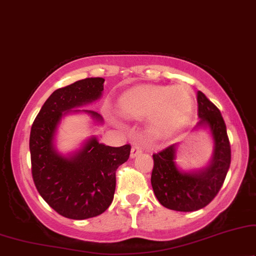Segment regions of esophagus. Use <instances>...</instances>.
I'll use <instances>...</instances> for the list:
<instances>
[{
    "label": "esophagus",
    "mask_w": 256,
    "mask_h": 256,
    "mask_svg": "<svg viewBox=\"0 0 256 256\" xmlns=\"http://www.w3.org/2000/svg\"><path fill=\"white\" fill-rule=\"evenodd\" d=\"M139 153H142V148H139L138 145H134L131 148V158H134V156H137Z\"/></svg>",
    "instance_id": "34e87169"
}]
</instances>
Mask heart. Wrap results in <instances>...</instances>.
Wrapping results in <instances>:
<instances>
[{
    "label": "heart",
    "instance_id": "obj_1",
    "mask_svg": "<svg viewBox=\"0 0 256 256\" xmlns=\"http://www.w3.org/2000/svg\"><path fill=\"white\" fill-rule=\"evenodd\" d=\"M193 94L184 85L174 86H137L124 92L118 100L125 117H148L152 131L168 134L178 130L188 120L193 111Z\"/></svg>",
    "mask_w": 256,
    "mask_h": 256
}]
</instances>
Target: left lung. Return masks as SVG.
Wrapping results in <instances>:
<instances>
[{
	"label": "left lung",
	"mask_w": 256,
	"mask_h": 256,
	"mask_svg": "<svg viewBox=\"0 0 256 256\" xmlns=\"http://www.w3.org/2000/svg\"><path fill=\"white\" fill-rule=\"evenodd\" d=\"M196 128H207L212 136V160L200 171H182L176 162V144L153 154L151 184L158 202L168 210L193 212L208 205L222 186L230 165V145L219 108L198 91Z\"/></svg>",
	"instance_id": "obj_1"
}]
</instances>
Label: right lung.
<instances>
[{
  "label": "right lung",
  "mask_w": 256,
  "mask_h": 256,
  "mask_svg": "<svg viewBox=\"0 0 256 256\" xmlns=\"http://www.w3.org/2000/svg\"><path fill=\"white\" fill-rule=\"evenodd\" d=\"M104 78H85L57 88L46 100L30 131L29 148L35 186L48 205L60 216L84 220L105 212L114 200L116 171L130 156L131 145L112 148L88 138L80 151L63 156L54 148V134L64 114L71 108L100 100ZM85 112L94 122L103 118Z\"/></svg>",
  "instance_id": "right-lung-1"
}]
</instances>
